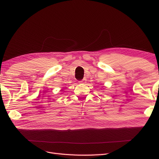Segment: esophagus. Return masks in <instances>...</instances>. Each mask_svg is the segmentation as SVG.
Listing matches in <instances>:
<instances>
[{
  "mask_svg": "<svg viewBox=\"0 0 159 159\" xmlns=\"http://www.w3.org/2000/svg\"><path fill=\"white\" fill-rule=\"evenodd\" d=\"M84 82H85V81H84V80H80V81H79V83H84Z\"/></svg>",
  "mask_w": 159,
  "mask_h": 159,
  "instance_id": "34e87169",
  "label": "esophagus"
}]
</instances>
